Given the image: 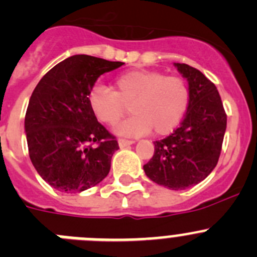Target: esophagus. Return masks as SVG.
I'll list each match as a JSON object with an SVG mask.
<instances>
[{
	"label": "esophagus",
	"instance_id": "1",
	"mask_svg": "<svg viewBox=\"0 0 257 257\" xmlns=\"http://www.w3.org/2000/svg\"><path fill=\"white\" fill-rule=\"evenodd\" d=\"M117 143H119V147L124 148V147H128V146L133 145L134 141H129V140H124V138H120V140L117 141Z\"/></svg>",
	"mask_w": 257,
	"mask_h": 257
}]
</instances>
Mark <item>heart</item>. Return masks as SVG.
<instances>
[{
	"mask_svg": "<svg viewBox=\"0 0 257 257\" xmlns=\"http://www.w3.org/2000/svg\"><path fill=\"white\" fill-rule=\"evenodd\" d=\"M190 99L183 77L152 69L128 71L115 78L114 91L96 85L88 93L91 111L106 125L116 124L128 107L134 112L115 129L124 137H140L152 129L157 136L172 133L185 116Z\"/></svg>",
	"mask_w": 257,
	"mask_h": 257,
	"instance_id": "obj_1",
	"label": "heart"
}]
</instances>
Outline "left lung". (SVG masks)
Masks as SVG:
<instances>
[{
    "label": "left lung",
    "mask_w": 257,
    "mask_h": 257,
    "mask_svg": "<svg viewBox=\"0 0 257 257\" xmlns=\"http://www.w3.org/2000/svg\"><path fill=\"white\" fill-rule=\"evenodd\" d=\"M188 80L191 99L181 125L155 142V153L143 166L158 185L184 190L205 179L217 166L226 133L227 114L219 92L199 69L175 63Z\"/></svg>",
    "instance_id": "obj_1"
}]
</instances>
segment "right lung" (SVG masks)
<instances>
[{
    "instance_id": "add662e5",
    "label": "right lung",
    "mask_w": 257,
    "mask_h": 257,
    "mask_svg": "<svg viewBox=\"0 0 257 257\" xmlns=\"http://www.w3.org/2000/svg\"><path fill=\"white\" fill-rule=\"evenodd\" d=\"M123 64L72 56L47 72L31 93L25 115L29 156L52 188L80 193L109 174L119 145L91 111L88 93L101 74Z\"/></svg>"
}]
</instances>
